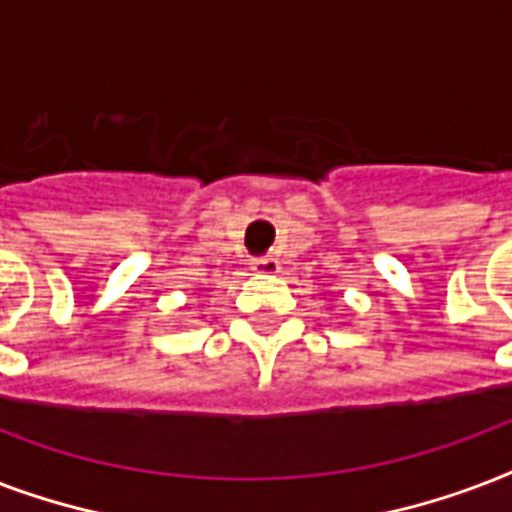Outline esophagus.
<instances>
[{"label":"esophagus","instance_id":"34e87169","mask_svg":"<svg viewBox=\"0 0 512 512\" xmlns=\"http://www.w3.org/2000/svg\"><path fill=\"white\" fill-rule=\"evenodd\" d=\"M253 272H259V275H277L280 272V261L275 256H264V259L253 261Z\"/></svg>","mask_w":512,"mask_h":512}]
</instances>
